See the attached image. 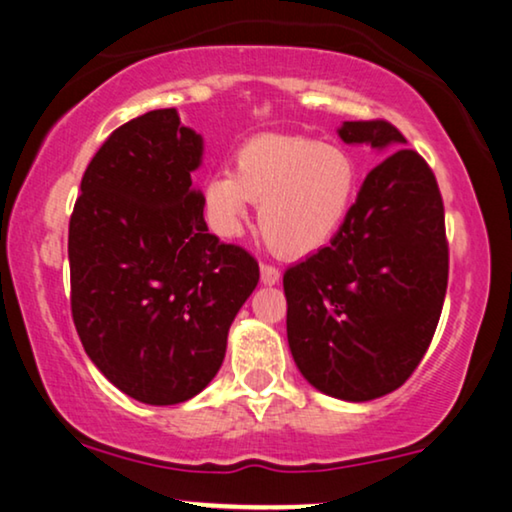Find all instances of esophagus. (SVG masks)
Here are the masks:
<instances>
[{
  "mask_svg": "<svg viewBox=\"0 0 512 512\" xmlns=\"http://www.w3.org/2000/svg\"><path fill=\"white\" fill-rule=\"evenodd\" d=\"M259 276H262L264 285H276L280 280V271L271 264H262V266H259Z\"/></svg>",
  "mask_w": 512,
  "mask_h": 512,
  "instance_id": "esophagus-1",
  "label": "esophagus"
}]
</instances>
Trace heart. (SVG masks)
Returning a JSON list of instances; mask_svg holds the SVG:
<instances>
[{"label":"heart","instance_id":"b5f03b06","mask_svg":"<svg viewBox=\"0 0 512 512\" xmlns=\"http://www.w3.org/2000/svg\"><path fill=\"white\" fill-rule=\"evenodd\" d=\"M359 169L348 150L306 136L257 134L236 150L234 174L204 185V215L220 239H236L259 201V232L276 253L308 257L334 239L348 218Z\"/></svg>","mask_w":512,"mask_h":512}]
</instances>
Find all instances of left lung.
<instances>
[{
	"instance_id": "obj_1",
	"label": "left lung",
	"mask_w": 512,
	"mask_h": 512,
	"mask_svg": "<svg viewBox=\"0 0 512 512\" xmlns=\"http://www.w3.org/2000/svg\"><path fill=\"white\" fill-rule=\"evenodd\" d=\"M345 143L385 157L327 248L283 276L287 343L315 390L371 401L422 362L448 287V241L436 178L385 120L343 122Z\"/></svg>"
}]
</instances>
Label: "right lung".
I'll list each match as a JSON object with an SVG mask.
<instances>
[{"label": "right lung", "mask_w": 512, "mask_h": 512, "mask_svg": "<svg viewBox=\"0 0 512 512\" xmlns=\"http://www.w3.org/2000/svg\"><path fill=\"white\" fill-rule=\"evenodd\" d=\"M204 139L176 109L125 122L81 181L69 220L71 315L92 364L141 403L192 399L220 371L253 294V255L208 234L194 190Z\"/></svg>", "instance_id": "add662e5"}]
</instances>
